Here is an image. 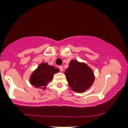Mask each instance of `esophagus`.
<instances>
[{
  "instance_id": "obj_1",
  "label": "esophagus",
  "mask_w": 128,
  "mask_h": 128,
  "mask_svg": "<svg viewBox=\"0 0 128 128\" xmlns=\"http://www.w3.org/2000/svg\"><path fill=\"white\" fill-rule=\"evenodd\" d=\"M59 69L60 71H63V70H64V68H63L62 66H59Z\"/></svg>"
}]
</instances>
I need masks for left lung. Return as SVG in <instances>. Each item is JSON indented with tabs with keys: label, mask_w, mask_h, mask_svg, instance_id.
Wrapping results in <instances>:
<instances>
[{
	"label": "left lung",
	"mask_w": 128,
	"mask_h": 128,
	"mask_svg": "<svg viewBox=\"0 0 128 128\" xmlns=\"http://www.w3.org/2000/svg\"><path fill=\"white\" fill-rule=\"evenodd\" d=\"M67 81L72 91L85 92L92 87L95 81V74L86 63L71 60L64 72Z\"/></svg>",
	"instance_id": "1"
}]
</instances>
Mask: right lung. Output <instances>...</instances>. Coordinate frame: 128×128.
Segmentation results:
<instances>
[{"mask_svg":"<svg viewBox=\"0 0 128 128\" xmlns=\"http://www.w3.org/2000/svg\"><path fill=\"white\" fill-rule=\"evenodd\" d=\"M59 72L58 68L42 62L31 74L29 79L30 84L35 88L46 90L48 83L53 78L54 75Z\"/></svg>","mask_w":128,"mask_h":128,"instance_id":"obj_1","label":"right lung"}]
</instances>
